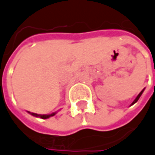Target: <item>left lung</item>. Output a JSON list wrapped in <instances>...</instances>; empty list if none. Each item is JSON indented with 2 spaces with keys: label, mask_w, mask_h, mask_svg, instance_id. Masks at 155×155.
I'll use <instances>...</instances> for the list:
<instances>
[{
  "label": "left lung",
  "mask_w": 155,
  "mask_h": 155,
  "mask_svg": "<svg viewBox=\"0 0 155 155\" xmlns=\"http://www.w3.org/2000/svg\"><path fill=\"white\" fill-rule=\"evenodd\" d=\"M145 91V89H144V90H143L142 91L140 92V93H139V94L137 95V97H136V99H135V100H134L133 102H132V104H131V106H132V105H134V104H135V103H136V102H137V100L139 99V97H141V95H142V93H143V91Z\"/></svg>",
  "instance_id": "8db88e82"
}]
</instances>
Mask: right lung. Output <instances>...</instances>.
I'll list each match as a JSON object with an SVG mask.
<instances>
[{"label":"right lung","mask_w":155,"mask_h":155,"mask_svg":"<svg viewBox=\"0 0 155 155\" xmlns=\"http://www.w3.org/2000/svg\"><path fill=\"white\" fill-rule=\"evenodd\" d=\"M30 113V112H29ZM32 115H34V116H35V117H40V118H41V119H48L49 117H51V116H54L55 114H56V113H53V114H35V113H30Z\"/></svg>","instance_id":"right-lung-1"}]
</instances>
